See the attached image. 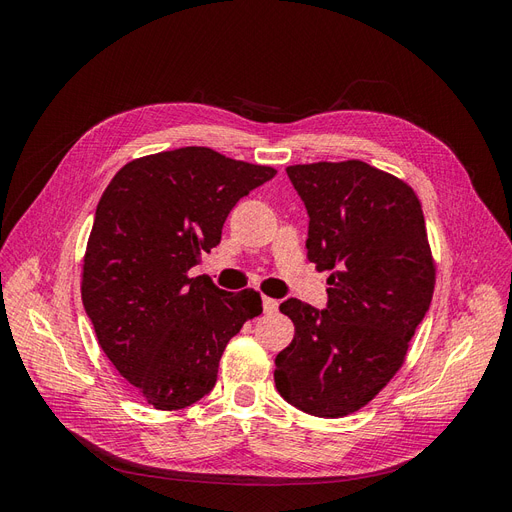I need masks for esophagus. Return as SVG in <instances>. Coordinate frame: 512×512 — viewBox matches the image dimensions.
I'll return each instance as SVG.
<instances>
[{
	"mask_svg": "<svg viewBox=\"0 0 512 512\" xmlns=\"http://www.w3.org/2000/svg\"><path fill=\"white\" fill-rule=\"evenodd\" d=\"M262 307H265L267 314H273V312H277V307H280V301L271 299V297H262Z\"/></svg>",
	"mask_w": 512,
	"mask_h": 512,
	"instance_id": "esophagus-1",
	"label": "esophagus"
}]
</instances>
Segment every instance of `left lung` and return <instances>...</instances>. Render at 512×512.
<instances>
[{"label": "left lung", "instance_id": "8db88e82", "mask_svg": "<svg viewBox=\"0 0 512 512\" xmlns=\"http://www.w3.org/2000/svg\"><path fill=\"white\" fill-rule=\"evenodd\" d=\"M286 173L309 215L307 258L331 275L327 309L280 305L294 337L275 356V386L294 408L339 418L367 406L404 365L436 265L421 200L406 181L361 160Z\"/></svg>", "mask_w": 512, "mask_h": 512}]
</instances>
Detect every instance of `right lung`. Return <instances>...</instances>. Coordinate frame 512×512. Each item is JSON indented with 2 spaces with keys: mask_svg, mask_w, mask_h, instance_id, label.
Listing matches in <instances>:
<instances>
[{
  "mask_svg": "<svg viewBox=\"0 0 512 512\" xmlns=\"http://www.w3.org/2000/svg\"><path fill=\"white\" fill-rule=\"evenodd\" d=\"M275 173L209 147H181L128 162L106 185L81 297L108 361L156 410L205 397L226 344L262 312L260 292H226L190 269L220 243L239 198Z\"/></svg>",
  "mask_w": 512,
  "mask_h": 512,
  "instance_id": "add662e5",
  "label": "right lung"
}]
</instances>
